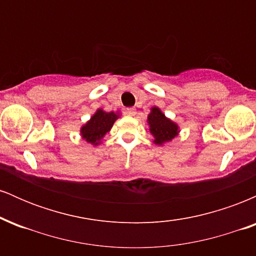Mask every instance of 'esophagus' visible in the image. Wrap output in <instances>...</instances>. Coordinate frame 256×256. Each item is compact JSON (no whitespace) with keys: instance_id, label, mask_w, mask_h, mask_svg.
<instances>
[{"instance_id":"34e87169","label":"esophagus","mask_w":256,"mask_h":256,"mask_svg":"<svg viewBox=\"0 0 256 256\" xmlns=\"http://www.w3.org/2000/svg\"><path fill=\"white\" fill-rule=\"evenodd\" d=\"M126 114H128V116H134V114H136V110H134V108H132V107L126 108Z\"/></svg>"}]
</instances>
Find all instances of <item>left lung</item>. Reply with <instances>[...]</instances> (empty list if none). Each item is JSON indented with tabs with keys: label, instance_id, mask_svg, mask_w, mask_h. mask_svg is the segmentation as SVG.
<instances>
[{
	"label": "left lung",
	"instance_id": "1",
	"mask_svg": "<svg viewBox=\"0 0 256 256\" xmlns=\"http://www.w3.org/2000/svg\"><path fill=\"white\" fill-rule=\"evenodd\" d=\"M148 124L156 144L168 142L178 134V126L167 119L156 107L152 108V113L148 116Z\"/></svg>",
	"mask_w": 256,
	"mask_h": 256
}]
</instances>
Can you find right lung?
Instances as JSON below:
<instances>
[{"label": "right lung", "instance_id": "add662e5", "mask_svg": "<svg viewBox=\"0 0 256 256\" xmlns=\"http://www.w3.org/2000/svg\"><path fill=\"white\" fill-rule=\"evenodd\" d=\"M116 118L118 116L114 112L106 113L102 110H98L95 116H92V118L82 128V136L88 143L98 144V140L110 130Z\"/></svg>", "mask_w": 256, "mask_h": 256}]
</instances>
